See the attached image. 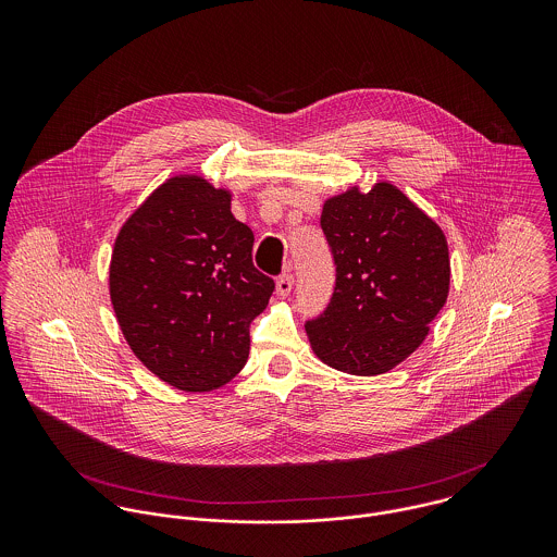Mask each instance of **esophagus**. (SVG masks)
Instances as JSON below:
<instances>
[{
    "instance_id": "34e87169",
    "label": "esophagus",
    "mask_w": 557,
    "mask_h": 557,
    "mask_svg": "<svg viewBox=\"0 0 557 557\" xmlns=\"http://www.w3.org/2000/svg\"><path fill=\"white\" fill-rule=\"evenodd\" d=\"M294 289V276L292 274H283L278 281H276V296L278 298H287Z\"/></svg>"
}]
</instances>
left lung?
I'll return each mask as SVG.
<instances>
[{
	"label": "left lung",
	"mask_w": 557,
	"mask_h": 557,
	"mask_svg": "<svg viewBox=\"0 0 557 557\" xmlns=\"http://www.w3.org/2000/svg\"><path fill=\"white\" fill-rule=\"evenodd\" d=\"M336 285L307 321L319 360L349 375H382L413 354L450 289L448 242L395 184L330 197L321 210Z\"/></svg>",
	"instance_id": "8db88e82"
}]
</instances>
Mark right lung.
I'll return each instance as SVG.
<instances>
[{
	"instance_id": "right-lung-1",
	"label": "right lung",
	"mask_w": 557,
	"mask_h": 557,
	"mask_svg": "<svg viewBox=\"0 0 557 557\" xmlns=\"http://www.w3.org/2000/svg\"><path fill=\"white\" fill-rule=\"evenodd\" d=\"M252 242L232 193L201 175L169 177L122 225L111 305L133 354L169 386L208 393L246 364L248 325L274 292Z\"/></svg>"
}]
</instances>
